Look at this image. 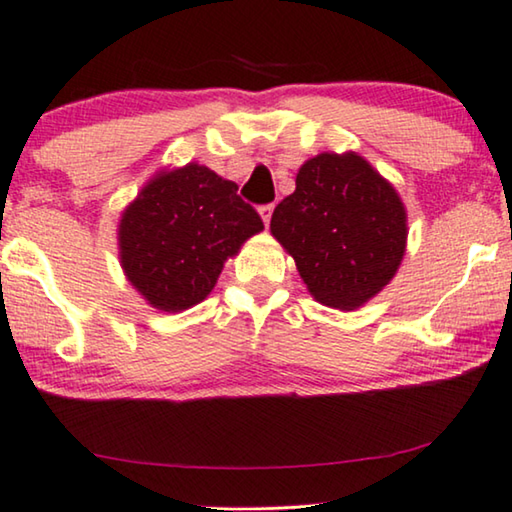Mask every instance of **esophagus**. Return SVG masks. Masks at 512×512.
<instances>
[{"label": "esophagus", "instance_id": "34e87169", "mask_svg": "<svg viewBox=\"0 0 512 512\" xmlns=\"http://www.w3.org/2000/svg\"><path fill=\"white\" fill-rule=\"evenodd\" d=\"M271 213H273V204H264V207H259V216H262L266 227L271 223Z\"/></svg>", "mask_w": 512, "mask_h": 512}]
</instances>
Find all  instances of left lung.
Segmentation results:
<instances>
[{
  "instance_id": "8db88e82",
  "label": "left lung",
  "mask_w": 512,
  "mask_h": 512,
  "mask_svg": "<svg viewBox=\"0 0 512 512\" xmlns=\"http://www.w3.org/2000/svg\"><path fill=\"white\" fill-rule=\"evenodd\" d=\"M271 234L294 257L312 299L356 310L398 273L407 209L356 151H324L299 167L296 190L273 211Z\"/></svg>"
}]
</instances>
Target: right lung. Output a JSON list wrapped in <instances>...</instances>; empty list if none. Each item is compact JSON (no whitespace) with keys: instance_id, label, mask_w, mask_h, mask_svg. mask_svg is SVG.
Masks as SVG:
<instances>
[{"instance_id":"add662e5","label":"right lung","mask_w":512,"mask_h":512,"mask_svg":"<svg viewBox=\"0 0 512 512\" xmlns=\"http://www.w3.org/2000/svg\"><path fill=\"white\" fill-rule=\"evenodd\" d=\"M236 190L207 165L165 167L121 211V269L151 308L181 312L202 303L227 259L264 230Z\"/></svg>"}]
</instances>
